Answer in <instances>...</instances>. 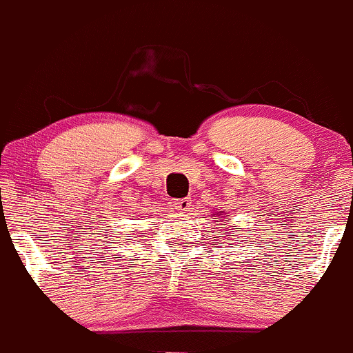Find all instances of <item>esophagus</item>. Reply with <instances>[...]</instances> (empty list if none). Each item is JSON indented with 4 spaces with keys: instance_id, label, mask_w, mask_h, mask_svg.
Returning a JSON list of instances; mask_svg holds the SVG:
<instances>
[{
    "instance_id": "1",
    "label": "esophagus",
    "mask_w": 353,
    "mask_h": 353,
    "mask_svg": "<svg viewBox=\"0 0 353 353\" xmlns=\"http://www.w3.org/2000/svg\"><path fill=\"white\" fill-rule=\"evenodd\" d=\"M174 205H176L177 211H181V213H186V211L191 210V198H181V199H177Z\"/></svg>"
}]
</instances>
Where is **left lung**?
Here are the masks:
<instances>
[{
  "mask_svg": "<svg viewBox=\"0 0 353 353\" xmlns=\"http://www.w3.org/2000/svg\"><path fill=\"white\" fill-rule=\"evenodd\" d=\"M221 214H223V220H220V223H216V218H214V214H213V216H211V218H213V223L216 225V230L220 233H221V230H226L225 223H226V221H228V211H218L216 216L221 218Z\"/></svg>",
  "mask_w": 353,
  "mask_h": 353,
  "instance_id": "obj_1",
  "label": "left lung"
}]
</instances>
